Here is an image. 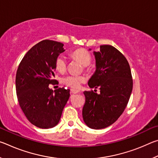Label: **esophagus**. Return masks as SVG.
<instances>
[{
    "label": "esophagus",
    "mask_w": 158,
    "mask_h": 158,
    "mask_svg": "<svg viewBox=\"0 0 158 158\" xmlns=\"http://www.w3.org/2000/svg\"><path fill=\"white\" fill-rule=\"evenodd\" d=\"M80 90H77V89H71V93H74V94H76V93H79Z\"/></svg>",
    "instance_id": "1"
}]
</instances>
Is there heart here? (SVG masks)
<instances>
[{
  "instance_id": "1",
  "label": "heart",
  "mask_w": 158,
  "mask_h": 158,
  "mask_svg": "<svg viewBox=\"0 0 158 158\" xmlns=\"http://www.w3.org/2000/svg\"><path fill=\"white\" fill-rule=\"evenodd\" d=\"M73 56L79 61L83 65H89L91 62V54L84 49H78L73 53ZM67 60L63 55H59L55 60V68L60 73H63L66 69ZM62 81L64 84L73 89H78L83 82L85 81V78L81 76L68 75L63 77Z\"/></svg>"
}]
</instances>
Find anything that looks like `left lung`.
I'll return each instance as SVG.
<instances>
[{"mask_svg": "<svg viewBox=\"0 0 158 158\" xmlns=\"http://www.w3.org/2000/svg\"><path fill=\"white\" fill-rule=\"evenodd\" d=\"M93 54L96 69L88 84L91 89L100 88V93L84 92L82 116L88 127L99 130L112 125L121 116L132 93L133 81L129 63L116 48L101 45Z\"/></svg>", "mask_w": 158, "mask_h": 158, "instance_id": "left-lung-1", "label": "left lung"}]
</instances>
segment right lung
<instances>
[{"label":"right lung","mask_w":158,"mask_h":158,"mask_svg":"<svg viewBox=\"0 0 158 158\" xmlns=\"http://www.w3.org/2000/svg\"><path fill=\"white\" fill-rule=\"evenodd\" d=\"M63 44L45 40L26 53L16 74L19 104L28 120L42 129L55 127L69 98V89L54 90L55 60L65 52Z\"/></svg>","instance_id":"add662e5"}]
</instances>
